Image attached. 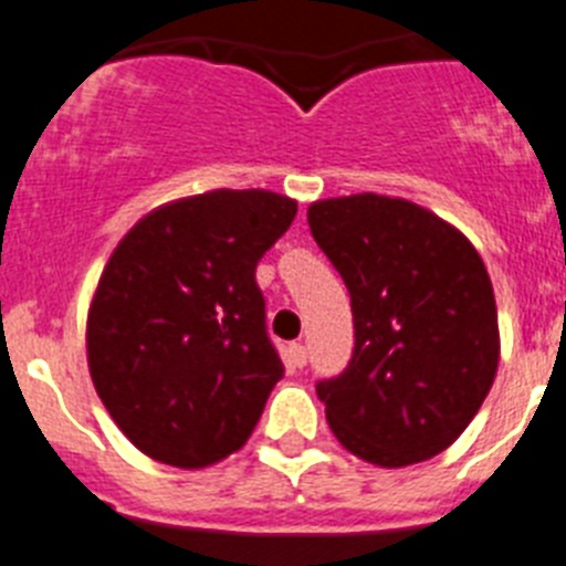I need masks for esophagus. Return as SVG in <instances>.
Wrapping results in <instances>:
<instances>
[{
  "instance_id": "esophagus-1",
  "label": "esophagus",
  "mask_w": 566,
  "mask_h": 566,
  "mask_svg": "<svg viewBox=\"0 0 566 566\" xmlns=\"http://www.w3.org/2000/svg\"><path fill=\"white\" fill-rule=\"evenodd\" d=\"M306 360H308L306 346H303V343H292V346H289V364L297 366V369H303V366H306Z\"/></svg>"
}]
</instances>
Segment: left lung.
<instances>
[{
  "instance_id": "left-lung-1",
  "label": "left lung",
  "mask_w": 566,
  "mask_h": 566,
  "mask_svg": "<svg viewBox=\"0 0 566 566\" xmlns=\"http://www.w3.org/2000/svg\"><path fill=\"white\" fill-rule=\"evenodd\" d=\"M308 229L349 289L355 349L317 380L352 455L409 467L470 427L499 369V308L484 260L409 200L352 195L308 206Z\"/></svg>"
}]
</instances>
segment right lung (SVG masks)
<instances>
[{"label": "right lung", "instance_id": "add662e5", "mask_svg": "<svg viewBox=\"0 0 566 566\" xmlns=\"http://www.w3.org/2000/svg\"><path fill=\"white\" fill-rule=\"evenodd\" d=\"M297 202L263 188L159 206L111 254L88 312V369L125 438L200 470L249 441L283 364L254 272Z\"/></svg>", "mask_w": 566, "mask_h": 566}]
</instances>
